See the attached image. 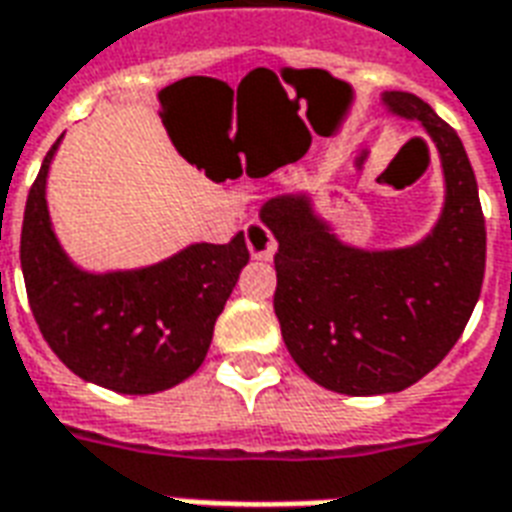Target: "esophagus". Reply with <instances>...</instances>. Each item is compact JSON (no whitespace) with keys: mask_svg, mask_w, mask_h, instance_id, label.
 <instances>
[{"mask_svg":"<svg viewBox=\"0 0 512 512\" xmlns=\"http://www.w3.org/2000/svg\"><path fill=\"white\" fill-rule=\"evenodd\" d=\"M245 245H248V251H251L253 259L259 261H270L278 251V240H275V234L270 232V226L259 221V218H253L245 224Z\"/></svg>","mask_w":512,"mask_h":512,"instance_id":"1","label":"esophagus"}]
</instances>
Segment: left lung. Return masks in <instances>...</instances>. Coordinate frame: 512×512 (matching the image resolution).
<instances>
[{
	"instance_id": "8db88e82",
	"label": "left lung",
	"mask_w": 512,
	"mask_h": 512,
	"mask_svg": "<svg viewBox=\"0 0 512 512\" xmlns=\"http://www.w3.org/2000/svg\"><path fill=\"white\" fill-rule=\"evenodd\" d=\"M391 113L418 118L448 183L424 242L367 253L329 234L305 197L261 207L275 253V315L299 370L318 386L372 397L413 386L448 356L470 321L486 270V218L459 134L416 94L388 91Z\"/></svg>"
}]
</instances>
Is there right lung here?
I'll list each match as a JSON object with an SVG mask.
<instances>
[{
  "label": "right lung",
  "mask_w": 512,
  "mask_h": 512,
  "mask_svg": "<svg viewBox=\"0 0 512 512\" xmlns=\"http://www.w3.org/2000/svg\"><path fill=\"white\" fill-rule=\"evenodd\" d=\"M53 142L29 188L21 229L26 297L45 343L78 378L118 394H156L199 370L240 270L245 237L199 242L156 267L88 275L53 237L45 178Z\"/></svg>",
  "instance_id": "obj_1"
}]
</instances>
